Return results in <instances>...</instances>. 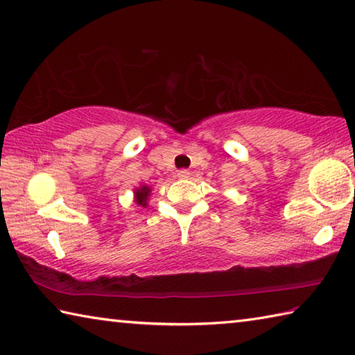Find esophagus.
<instances>
[{
	"label": "esophagus",
	"mask_w": 355,
	"mask_h": 355,
	"mask_svg": "<svg viewBox=\"0 0 355 355\" xmlns=\"http://www.w3.org/2000/svg\"><path fill=\"white\" fill-rule=\"evenodd\" d=\"M177 177L178 178H188L189 177V171L188 169H180V171H177Z\"/></svg>",
	"instance_id": "34e87169"
}]
</instances>
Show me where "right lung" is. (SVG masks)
I'll list each match as a JSON object with an SVG mask.
<instances>
[{"mask_svg": "<svg viewBox=\"0 0 355 355\" xmlns=\"http://www.w3.org/2000/svg\"><path fill=\"white\" fill-rule=\"evenodd\" d=\"M148 192H150V188L148 186H142V188L136 189V203L137 205L141 207H147V197H148Z\"/></svg>", "mask_w": 355, "mask_h": 355, "instance_id": "1", "label": "right lung"}]
</instances>
